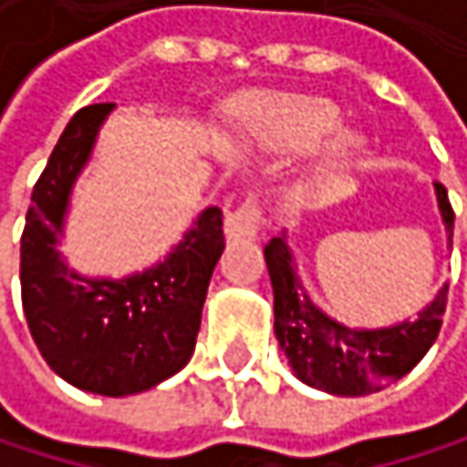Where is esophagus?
<instances>
[{"instance_id":"esophagus-1","label":"esophagus","mask_w":467,"mask_h":467,"mask_svg":"<svg viewBox=\"0 0 467 467\" xmlns=\"http://www.w3.org/2000/svg\"><path fill=\"white\" fill-rule=\"evenodd\" d=\"M262 224V211L256 205V200H245L237 208H233L224 216V233L230 240H240V237H256Z\"/></svg>"}]
</instances>
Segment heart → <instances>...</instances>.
Here are the masks:
<instances>
[{
    "mask_svg": "<svg viewBox=\"0 0 467 467\" xmlns=\"http://www.w3.org/2000/svg\"><path fill=\"white\" fill-rule=\"evenodd\" d=\"M340 124V113L332 102L319 97H286L265 105L259 116V132L267 145L278 150H306L329 138ZM359 150L357 135H340L332 142L329 164L340 167Z\"/></svg>",
    "mask_w": 467,
    "mask_h": 467,
    "instance_id": "obj_1",
    "label": "heart"
}]
</instances>
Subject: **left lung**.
<instances>
[{
  "label": "left lung",
  "instance_id": "obj_1",
  "mask_svg": "<svg viewBox=\"0 0 467 467\" xmlns=\"http://www.w3.org/2000/svg\"><path fill=\"white\" fill-rule=\"evenodd\" d=\"M435 194L446 233L451 237L454 211L446 186L435 183ZM265 262L273 284L275 337L295 376L308 387L343 398L376 392L384 384L406 376L441 332L449 286L438 292V297L414 322L387 329H351L332 322L311 303L308 292L295 275L292 254L284 237H273L265 245Z\"/></svg>",
  "mask_w": 467,
  "mask_h": 467
}]
</instances>
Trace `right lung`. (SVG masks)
Wrapping results in <instances>:
<instances>
[{
  "label": "right lung",
  "mask_w": 467,
  "mask_h": 467,
  "mask_svg": "<svg viewBox=\"0 0 467 467\" xmlns=\"http://www.w3.org/2000/svg\"><path fill=\"white\" fill-rule=\"evenodd\" d=\"M110 108H80L35 183L21 234V303L43 359L64 381L121 398L189 362L224 230L222 211L208 208L170 259L140 275L86 281L67 270L56 251L67 197Z\"/></svg>",
  "instance_id": "right-lung-1"
}]
</instances>
